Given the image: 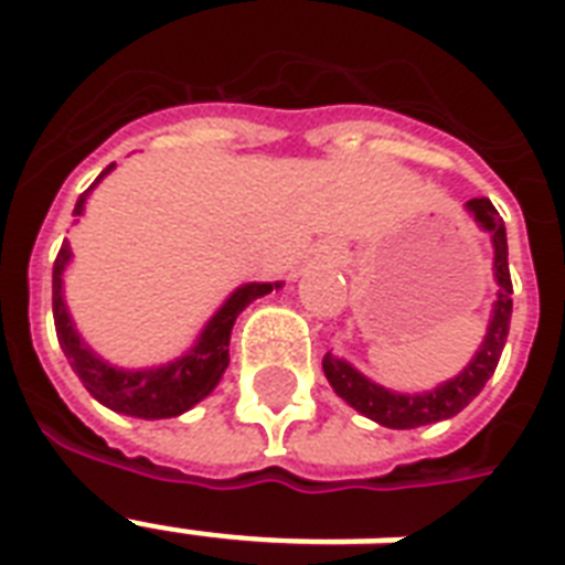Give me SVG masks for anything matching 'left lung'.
<instances>
[{
    "instance_id": "obj_1",
    "label": "left lung",
    "mask_w": 565,
    "mask_h": 565,
    "mask_svg": "<svg viewBox=\"0 0 565 565\" xmlns=\"http://www.w3.org/2000/svg\"><path fill=\"white\" fill-rule=\"evenodd\" d=\"M468 211L473 214L479 226L491 235V244H494V279H498L500 291L498 300H494V312H491L489 333L482 339L477 358L465 366V372L456 375L452 381H447V384H440L438 390L405 396V393H393V390L379 387L375 381L360 375L358 369L348 366L345 360L333 358V354H324V360H321L330 387L337 390L351 408L360 411L363 417L375 419L381 426L417 428L456 417L461 408H468L470 402L482 393L486 381L498 369L500 351H503L509 337V318H512V279H509L507 262V228H503L498 207L491 205L489 199H470Z\"/></svg>"
}]
</instances>
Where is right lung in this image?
Returning a JSON list of instances; mask_svg holds the SVG:
<instances>
[{
  "instance_id": "obj_1",
  "label": "right lung",
  "mask_w": 565,
  "mask_h": 565,
  "mask_svg": "<svg viewBox=\"0 0 565 565\" xmlns=\"http://www.w3.org/2000/svg\"><path fill=\"white\" fill-rule=\"evenodd\" d=\"M113 167L116 163H109L97 175V181ZM92 186H88L83 196L76 199L74 214H83ZM67 262H71V244L65 241L62 249H58L56 262H53V318H56L58 345L65 351V358L71 363V369L76 372V379L83 381V387L100 405L118 411V414H127V417L142 419L178 417V414L190 411L211 390L217 387L228 366V337H232L235 318L241 316V309L247 307V303H253L262 295H270L274 288H279V282H249V286H241L217 309V316L207 321L202 337L196 339V345L190 348L184 358L172 360L167 366L130 372V369H116L104 363L74 330V321L67 316L65 298H62V270H65Z\"/></svg>"
}]
</instances>
